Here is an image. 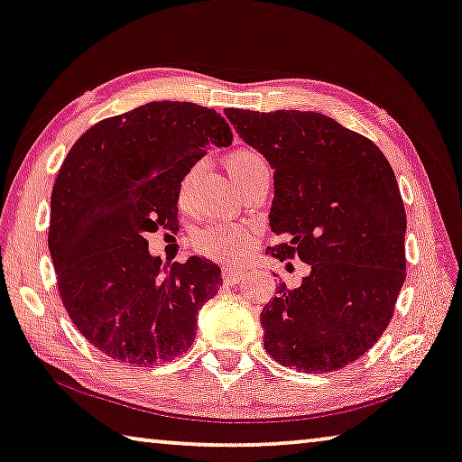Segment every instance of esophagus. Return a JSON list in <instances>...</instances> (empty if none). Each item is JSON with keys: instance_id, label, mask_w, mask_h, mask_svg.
I'll return each mask as SVG.
<instances>
[{"instance_id": "34e87169", "label": "esophagus", "mask_w": 462, "mask_h": 462, "mask_svg": "<svg viewBox=\"0 0 462 462\" xmlns=\"http://www.w3.org/2000/svg\"><path fill=\"white\" fill-rule=\"evenodd\" d=\"M244 276H245L244 268H223V281L231 282V285H236V282H239Z\"/></svg>"}]
</instances>
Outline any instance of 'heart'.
I'll return each instance as SVG.
<instances>
[{
    "mask_svg": "<svg viewBox=\"0 0 462 462\" xmlns=\"http://www.w3.org/2000/svg\"><path fill=\"white\" fill-rule=\"evenodd\" d=\"M225 167L226 171L231 173L233 180H236L237 186H241L247 177L260 171V169H266V161L262 159V154L252 151V148H236V151L226 154ZM198 171H200V165H191L180 180V189H177V194H180L181 204H186L189 200ZM250 244L252 233L247 231L245 226L231 223H210L207 226H202L200 231H196L194 236V247L198 252L208 255V258L225 262L239 260L241 255L247 252Z\"/></svg>",
    "mask_w": 462,
    "mask_h": 462,
    "instance_id": "heart-1",
    "label": "heart"
}]
</instances>
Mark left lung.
I'll return each instance as SVG.
<instances>
[{
	"label": "left lung",
	"mask_w": 462,
	"mask_h": 462,
	"mask_svg": "<svg viewBox=\"0 0 462 462\" xmlns=\"http://www.w3.org/2000/svg\"><path fill=\"white\" fill-rule=\"evenodd\" d=\"M225 116L274 169L271 229L285 241L268 252L311 268L262 310L266 351L293 370H340L384 335L407 273V215L393 167L370 138L322 113Z\"/></svg>",
	"instance_id": "1"
}]
</instances>
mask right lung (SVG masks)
<instances>
[{"label":"right lung","instance_id":"obj_1","mask_svg":"<svg viewBox=\"0 0 462 462\" xmlns=\"http://www.w3.org/2000/svg\"><path fill=\"white\" fill-rule=\"evenodd\" d=\"M231 127L194 103H148L90 125L69 148L51 191L49 252L78 332L116 361L152 365L186 353L196 314L223 285L204 258L162 274L148 233L177 231L183 173Z\"/></svg>","mask_w":462,"mask_h":462}]
</instances>
